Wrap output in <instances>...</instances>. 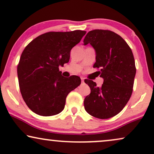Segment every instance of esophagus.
Returning <instances> with one entry per match:
<instances>
[{
    "label": "esophagus",
    "mask_w": 154,
    "mask_h": 154,
    "mask_svg": "<svg viewBox=\"0 0 154 154\" xmlns=\"http://www.w3.org/2000/svg\"><path fill=\"white\" fill-rule=\"evenodd\" d=\"M81 81H82V83H84V78H81Z\"/></svg>",
    "instance_id": "obj_1"
}]
</instances>
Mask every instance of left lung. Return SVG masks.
Instances as JSON below:
<instances>
[{
  "label": "left lung",
  "instance_id": "left-lung-1",
  "mask_svg": "<svg viewBox=\"0 0 154 154\" xmlns=\"http://www.w3.org/2000/svg\"><path fill=\"white\" fill-rule=\"evenodd\" d=\"M95 50L94 68L100 69L104 79L102 87L95 82L85 79L90 94L84 100L85 109L90 115L107 119L121 112L129 101L136 73L135 62L129 45L123 38L109 30L89 31L83 41Z\"/></svg>",
  "mask_w": 154,
  "mask_h": 154
}]
</instances>
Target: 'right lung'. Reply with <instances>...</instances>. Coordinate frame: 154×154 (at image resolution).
<instances>
[{"label": "right lung", "instance_id": "add662e5", "mask_svg": "<svg viewBox=\"0 0 154 154\" xmlns=\"http://www.w3.org/2000/svg\"><path fill=\"white\" fill-rule=\"evenodd\" d=\"M86 31L48 32L24 48L17 66L20 92L33 112L51 116L62 112L68 94L81 83L80 77L62 75L59 66L70 59L71 50Z\"/></svg>", "mask_w": 154, "mask_h": 154}]
</instances>
